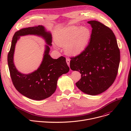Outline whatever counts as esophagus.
Returning <instances> with one entry per match:
<instances>
[{
  "label": "esophagus",
  "mask_w": 131,
  "mask_h": 131,
  "mask_svg": "<svg viewBox=\"0 0 131 131\" xmlns=\"http://www.w3.org/2000/svg\"><path fill=\"white\" fill-rule=\"evenodd\" d=\"M66 63H67V65H68V66L69 67V66H70V60L68 58H66Z\"/></svg>",
  "instance_id": "obj_1"
}]
</instances>
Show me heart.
I'll list each match as a JSON object with an SVG mask.
<instances>
[{"instance_id": "obj_1", "label": "heart", "mask_w": 131, "mask_h": 131, "mask_svg": "<svg viewBox=\"0 0 131 131\" xmlns=\"http://www.w3.org/2000/svg\"><path fill=\"white\" fill-rule=\"evenodd\" d=\"M91 37L90 30L86 27L71 25L58 29L55 32V40L61 47H65L67 53L77 55L86 49ZM58 48L57 45L54 46Z\"/></svg>"}]
</instances>
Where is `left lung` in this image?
<instances>
[{"label":"left lung","mask_w":131,"mask_h":131,"mask_svg":"<svg viewBox=\"0 0 131 131\" xmlns=\"http://www.w3.org/2000/svg\"><path fill=\"white\" fill-rule=\"evenodd\" d=\"M88 23L92 28L89 44L80 54L71 58L70 67L81 73L76 83L78 88L85 94L96 95L114 83L120 53L116 36L109 27L97 21Z\"/></svg>","instance_id":"obj_1"}]
</instances>
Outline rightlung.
Masks as SVG:
<instances>
[{
    "instance_id": "1",
    "label": "right lung",
    "mask_w": 131,
    "mask_h": 131,
    "mask_svg": "<svg viewBox=\"0 0 131 131\" xmlns=\"http://www.w3.org/2000/svg\"><path fill=\"white\" fill-rule=\"evenodd\" d=\"M26 35L40 36L46 42L42 63L37 70L27 74L18 71L14 63L15 45L20 37ZM52 37L42 25L23 28L16 31L12 38L8 55V64L11 78L15 89L23 95L34 100L40 101L51 96L57 87L59 78L69 70L66 59L61 57L54 59L49 54Z\"/></svg>"
}]
</instances>
